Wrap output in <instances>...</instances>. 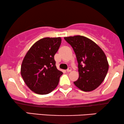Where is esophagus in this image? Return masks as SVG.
Returning a JSON list of instances; mask_svg holds the SVG:
<instances>
[{"label": "esophagus", "mask_w": 124, "mask_h": 124, "mask_svg": "<svg viewBox=\"0 0 124 124\" xmlns=\"http://www.w3.org/2000/svg\"><path fill=\"white\" fill-rule=\"evenodd\" d=\"M71 70H72V69H71V68H70V67L68 68L67 70V72H71Z\"/></svg>", "instance_id": "34e87169"}]
</instances>
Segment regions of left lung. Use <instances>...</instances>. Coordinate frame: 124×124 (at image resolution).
<instances>
[{"label": "left lung", "mask_w": 124, "mask_h": 124, "mask_svg": "<svg viewBox=\"0 0 124 124\" xmlns=\"http://www.w3.org/2000/svg\"><path fill=\"white\" fill-rule=\"evenodd\" d=\"M77 57L79 78L74 84L84 91H91L101 85L109 65L103 51L90 39L81 35L64 37Z\"/></svg>", "instance_id": "left-lung-1"}]
</instances>
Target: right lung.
<instances>
[{"mask_svg": "<svg viewBox=\"0 0 124 124\" xmlns=\"http://www.w3.org/2000/svg\"><path fill=\"white\" fill-rule=\"evenodd\" d=\"M62 39L44 38L34 44L22 62L21 74L28 87L40 95L49 94L57 87L62 72L56 67L54 55Z\"/></svg>", "mask_w": 124, "mask_h": 124, "instance_id": "right-lung-1", "label": "right lung"}]
</instances>
